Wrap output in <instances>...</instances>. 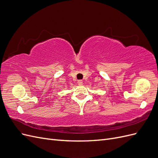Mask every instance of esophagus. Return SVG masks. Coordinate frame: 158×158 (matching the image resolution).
I'll use <instances>...</instances> for the list:
<instances>
[{"mask_svg":"<svg viewBox=\"0 0 158 158\" xmlns=\"http://www.w3.org/2000/svg\"><path fill=\"white\" fill-rule=\"evenodd\" d=\"M78 85H82V84H83V81H82V80H78Z\"/></svg>","mask_w":158,"mask_h":158,"instance_id":"esophagus-1","label":"esophagus"}]
</instances>
